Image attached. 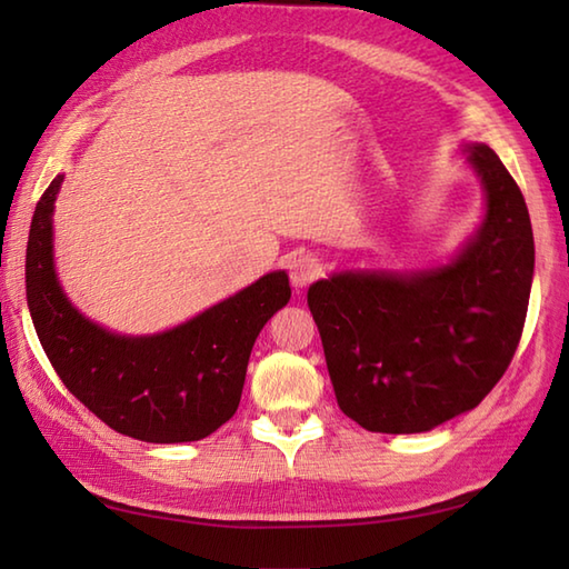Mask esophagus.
Returning a JSON list of instances; mask_svg holds the SVG:
<instances>
[{
	"mask_svg": "<svg viewBox=\"0 0 569 569\" xmlns=\"http://www.w3.org/2000/svg\"><path fill=\"white\" fill-rule=\"evenodd\" d=\"M318 273H320V261L308 251H298L288 259V276H291V283L296 291H303L306 286L316 281Z\"/></svg>",
	"mask_w": 569,
	"mask_h": 569,
	"instance_id": "obj_1",
	"label": "esophagus"
}]
</instances>
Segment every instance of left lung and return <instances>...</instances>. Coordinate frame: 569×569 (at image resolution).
Instances as JSON below:
<instances>
[{"mask_svg": "<svg viewBox=\"0 0 569 569\" xmlns=\"http://www.w3.org/2000/svg\"><path fill=\"white\" fill-rule=\"evenodd\" d=\"M485 217L447 263L337 271L308 288L337 403L371 432H428L477 408L521 340L536 247L526 200L487 143H465Z\"/></svg>", "mask_w": 569, "mask_h": 569, "instance_id": "obj_1", "label": "left lung"}]
</instances>
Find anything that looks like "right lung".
I'll use <instances>...</instances> for the list:
<instances>
[{
  "label": "right lung",
  "mask_w": 569,
  "mask_h": 569,
  "mask_svg": "<svg viewBox=\"0 0 569 569\" xmlns=\"http://www.w3.org/2000/svg\"><path fill=\"white\" fill-rule=\"evenodd\" d=\"M63 176L36 204L27 244V303L66 389L112 430L143 442L208 438L237 413L251 347L291 300L286 271L153 335H119L84 318L58 281L53 210Z\"/></svg>",
  "instance_id": "1"
}]
</instances>
